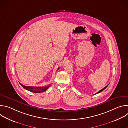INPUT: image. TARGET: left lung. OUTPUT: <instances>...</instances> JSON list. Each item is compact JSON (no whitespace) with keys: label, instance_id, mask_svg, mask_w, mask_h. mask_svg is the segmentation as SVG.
I'll use <instances>...</instances> for the list:
<instances>
[{"label":"left lung","instance_id":"obj_1","mask_svg":"<svg viewBox=\"0 0 128 128\" xmlns=\"http://www.w3.org/2000/svg\"><path fill=\"white\" fill-rule=\"evenodd\" d=\"M108 86V85H107V86H105V87H104V88H102V90H99V92H97V93H96V94H98V93H100V92H102V91H103V90H104V89H105V88H106V87H107V86Z\"/></svg>","mask_w":128,"mask_h":128}]
</instances>
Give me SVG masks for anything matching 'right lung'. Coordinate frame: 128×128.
I'll use <instances>...</instances> for the list:
<instances>
[{"instance_id": "1", "label": "right lung", "mask_w": 128, "mask_h": 128, "mask_svg": "<svg viewBox=\"0 0 128 128\" xmlns=\"http://www.w3.org/2000/svg\"><path fill=\"white\" fill-rule=\"evenodd\" d=\"M60 68H58L57 70H58ZM20 84L22 86L23 88H24L25 89L30 91V92H33V93H42L43 92H44L46 91L50 86V85H48V86H25L23 84H22L20 83Z\"/></svg>"}]
</instances>
